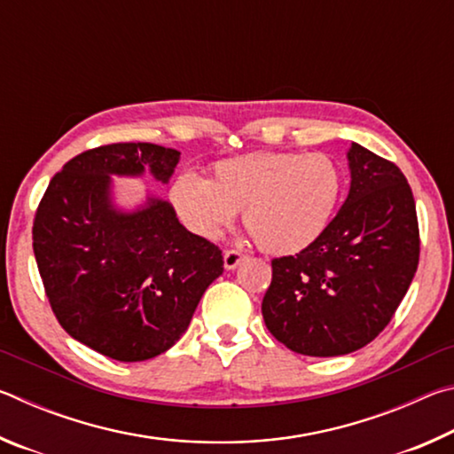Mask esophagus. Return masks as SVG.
<instances>
[{
	"instance_id": "obj_1",
	"label": "esophagus",
	"mask_w": 454,
	"mask_h": 454,
	"mask_svg": "<svg viewBox=\"0 0 454 454\" xmlns=\"http://www.w3.org/2000/svg\"><path fill=\"white\" fill-rule=\"evenodd\" d=\"M244 260V254L240 250H226L224 252V268L226 270H234V268Z\"/></svg>"
}]
</instances>
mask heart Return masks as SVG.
Here are the masks:
<instances>
[{
    "instance_id": "obj_1",
    "label": "heart",
    "mask_w": 454,
    "mask_h": 454,
    "mask_svg": "<svg viewBox=\"0 0 454 454\" xmlns=\"http://www.w3.org/2000/svg\"><path fill=\"white\" fill-rule=\"evenodd\" d=\"M347 186L342 164L328 153L252 152L220 160L210 180L180 174L170 188L178 218L192 234L216 240L242 210L260 250L296 254L333 222Z\"/></svg>"
}]
</instances>
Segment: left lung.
<instances>
[{"label": "left lung", "instance_id": "1", "mask_svg": "<svg viewBox=\"0 0 454 454\" xmlns=\"http://www.w3.org/2000/svg\"><path fill=\"white\" fill-rule=\"evenodd\" d=\"M350 190L328 228L296 256L272 260L266 328L306 356H340L379 336L409 290L420 240L398 166L352 144Z\"/></svg>", "mask_w": 454, "mask_h": 454}]
</instances>
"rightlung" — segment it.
Listing matches in <instances>:
<instances>
[{"label":"right lung","instance_id":"add662e5","mask_svg":"<svg viewBox=\"0 0 454 454\" xmlns=\"http://www.w3.org/2000/svg\"><path fill=\"white\" fill-rule=\"evenodd\" d=\"M180 152L107 144L53 176L34 218V254L61 328L120 363L162 355L186 333L200 298L224 272L222 250L184 228L170 202L134 212L112 202L110 176L148 170L166 184Z\"/></svg>","mask_w":454,"mask_h":454}]
</instances>
